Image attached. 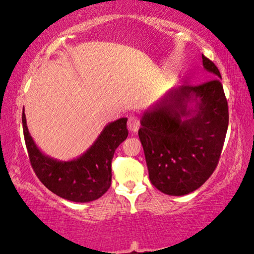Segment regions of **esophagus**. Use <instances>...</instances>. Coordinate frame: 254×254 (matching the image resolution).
Instances as JSON below:
<instances>
[{"label":"esophagus","instance_id":"esophagus-1","mask_svg":"<svg viewBox=\"0 0 254 254\" xmlns=\"http://www.w3.org/2000/svg\"><path fill=\"white\" fill-rule=\"evenodd\" d=\"M128 128L133 133L138 130V128H140V119L136 116H130L128 118Z\"/></svg>","mask_w":254,"mask_h":254}]
</instances>
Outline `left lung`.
<instances>
[{"label": "left lung", "mask_w": 254, "mask_h": 254, "mask_svg": "<svg viewBox=\"0 0 254 254\" xmlns=\"http://www.w3.org/2000/svg\"><path fill=\"white\" fill-rule=\"evenodd\" d=\"M210 79L166 93L141 118L138 137L152 185L169 195H185L213 175L229 124L221 74L202 55ZM193 103V106L190 104Z\"/></svg>", "instance_id": "1"}]
</instances>
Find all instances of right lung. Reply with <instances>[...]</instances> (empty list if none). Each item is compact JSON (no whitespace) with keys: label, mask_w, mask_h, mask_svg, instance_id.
<instances>
[{"label":"right lung","mask_w":254,"mask_h":254,"mask_svg":"<svg viewBox=\"0 0 254 254\" xmlns=\"http://www.w3.org/2000/svg\"><path fill=\"white\" fill-rule=\"evenodd\" d=\"M22 123L31 166L51 192L74 202L97 200L107 192L112 182L114 151L128 136L127 118L107 125L84 154L68 162L48 157L38 149L27 129L24 112Z\"/></svg>","instance_id":"1"}]
</instances>
